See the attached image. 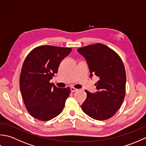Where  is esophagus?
I'll use <instances>...</instances> for the list:
<instances>
[{
  "instance_id": "34e87169",
  "label": "esophagus",
  "mask_w": 146,
  "mask_h": 146,
  "mask_svg": "<svg viewBox=\"0 0 146 146\" xmlns=\"http://www.w3.org/2000/svg\"><path fill=\"white\" fill-rule=\"evenodd\" d=\"M70 90H71V92H76L77 90H78V89L75 88H73V87H71Z\"/></svg>"
}]
</instances>
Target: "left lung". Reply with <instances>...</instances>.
I'll use <instances>...</instances> for the list:
<instances>
[{"mask_svg": "<svg viewBox=\"0 0 146 146\" xmlns=\"http://www.w3.org/2000/svg\"><path fill=\"white\" fill-rule=\"evenodd\" d=\"M85 58L92 78H99L95 83L94 94L85 90L87 95L82 105L83 111L92 119H110L120 107L125 94L126 75L120 56L107 46L97 43L77 49Z\"/></svg>", "mask_w": 146, "mask_h": 146, "instance_id": "1", "label": "left lung"}]
</instances>
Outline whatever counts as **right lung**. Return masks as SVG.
Instances as JSON below:
<instances>
[{"label": "right lung", "mask_w": 146, "mask_h": 146, "mask_svg": "<svg viewBox=\"0 0 146 146\" xmlns=\"http://www.w3.org/2000/svg\"><path fill=\"white\" fill-rule=\"evenodd\" d=\"M71 50L70 48L41 46L31 51L24 60L20 90L27 111L36 119L48 121L63 111L70 88H58L49 81Z\"/></svg>", "instance_id": "right-lung-1"}]
</instances>
